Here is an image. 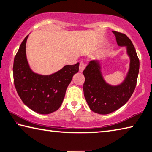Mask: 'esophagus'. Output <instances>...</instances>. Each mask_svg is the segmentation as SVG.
Segmentation results:
<instances>
[{
	"label": "esophagus",
	"mask_w": 152,
	"mask_h": 152,
	"mask_svg": "<svg viewBox=\"0 0 152 152\" xmlns=\"http://www.w3.org/2000/svg\"><path fill=\"white\" fill-rule=\"evenodd\" d=\"M85 67H86V64H84V62H82V61H81V62L80 63V66H79V70H80V72H82L84 71V69H85Z\"/></svg>",
	"instance_id": "1"
}]
</instances>
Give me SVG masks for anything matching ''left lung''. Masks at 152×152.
<instances>
[{"label":"left lung","instance_id":"left-lung-1","mask_svg":"<svg viewBox=\"0 0 152 152\" xmlns=\"http://www.w3.org/2000/svg\"><path fill=\"white\" fill-rule=\"evenodd\" d=\"M117 44L126 47L130 59L129 68L121 83L110 85L104 80L99 60H92L83 74L84 95L91 110L101 115L109 114L123 106L134 92L140 70V60L132 41L123 33L113 31Z\"/></svg>","mask_w":152,"mask_h":152}]
</instances>
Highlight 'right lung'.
Segmentation results:
<instances>
[{
    "label": "right lung",
    "mask_w": 152,
    "mask_h": 152,
    "mask_svg": "<svg viewBox=\"0 0 152 152\" xmlns=\"http://www.w3.org/2000/svg\"><path fill=\"white\" fill-rule=\"evenodd\" d=\"M28 35L20 44L14 59L15 88L23 103L39 114H50L60 107L67 87L79 70V63L66 65L50 75H42L30 68L26 56Z\"/></svg>",
    "instance_id": "right-lung-1"
}]
</instances>
